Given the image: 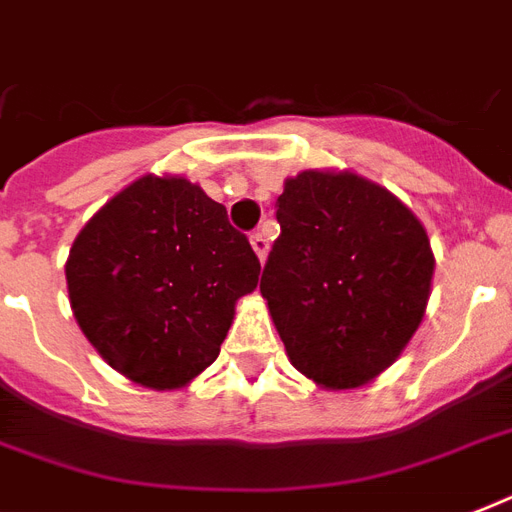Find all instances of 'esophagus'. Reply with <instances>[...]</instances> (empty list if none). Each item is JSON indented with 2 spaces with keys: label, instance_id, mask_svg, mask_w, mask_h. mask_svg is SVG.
<instances>
[{
  "label": "esophagus",
  "instance_id": "34e87169",
  "mask_svg": "<svg viewBox=\"0 0 512 512\" xmlns=\"http://www.w3.org/2000/svg\"><path fill=\"white\" fill-rule=\"evenodd\" d=\"M249 244L255 249V255L260 257V263H265V257H268V236L263 231H255L249 236Z\"/></svg>",
  "mask_w": 512,
  "mask_h": 512
}]
</instances>
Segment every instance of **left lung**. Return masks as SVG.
Wrapping results in <instances>:
<instances>
[{
    "label": "left lung",
    "instance_id": "1",
    "mask_svg": "<svg viewBox=\"0 0 512 512\" xmlns=\"http://www.w3.org/2000/svg\"><path fill=\"white\" fill-rule=\"evenodd\" d=\"M276 220L260 292L292 366L329 390L374 380L425 316L436 260L422 223L348 170L287 177Z\"/></svg>",
    "mask_w": 512,
    "mask_h": 512
}]
</instances>
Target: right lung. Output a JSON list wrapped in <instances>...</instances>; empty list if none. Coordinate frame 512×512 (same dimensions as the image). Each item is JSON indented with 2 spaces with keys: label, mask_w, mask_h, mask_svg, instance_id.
<instances>
[{
  "label": "right lung",
  "mask_w": 512,
  "mask_h": 512,
  "mask_svg": "<svg viewBox=\"0 0 512 512\" xmlns=\"http://www.w3.org/2000/svg\"><path fill=\"white\" fill-rule=\"evenodd\" d=\"M260 260L199 185L143 175L90 217L66 260L71 311L108 366L175 390L207 369Z\"/></svg>",
  "instance_id": "right-lung-1"
}]
</instances>
